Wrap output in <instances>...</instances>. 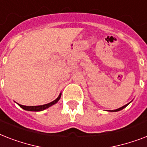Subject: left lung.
Wrapping results in <instances>:
<instances>
[{"instance_id": "left-lung-1", "label": "left lung", "mask_w": 147, "mask_h": 147, "mask_svg": "<svg viewBox=\"0 0 147 147\" xmlns=\"http://www.w3.org/2000/svg\"><path fill=\"white\" fill-rule=\"evenodd\" d=\"M128 105H129V104H127V105H124V106H123V107H120V108H118V109H116V110H114V111H121V110L123 109V108H124V107H127V106Z\"/></svg>"}]
</instances>
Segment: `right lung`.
Here are the masks:
<instances>
[{
	"instance_id": "1",
	"label": "right lung",
	"mask_w": 147,
	"mask_h": 147,
	"mask_svg": "<svg viewBox=\"0 0 147 147\" xmlns=\"http://www.w3.org/2000/svg\"><path fill=\"white\" fill-rule=\"evenodd\" d=\"M60 97H61V94H59V96L55 100H53V101L49 103V104H47V105H39V106H24V105H19V106L20 107H22L23 109L26 110V111H43V110L47 109V108L49 107L50 106H52V105H55V103H57L58 100L60 99Z\"/></svg>"
}]
</instances>
